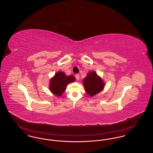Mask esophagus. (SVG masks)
Segmentation results:
<instances>
[{
    "label": "esophagus",
    "mask_w": 153,
    "mask_h": 153,
    "mask_svg": "<svg viewBox=\"0 0 153 153\" xmlns=\"http://www.w3.org/2000/svg\"><path fill=\"white\" fill-rule=\"evenodd\" d=\"M75 77H76L77 80H79V79H80V75H79V74H76L75 75Z\"/></svg>",
    "instance_id": "34e87169"
}]
</instances>
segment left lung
Instances as JSON below:
<instances>
[{"label": "left lung", "instance_id": "left-lung-1", "mask_svg": "<svg viewBox=\"0 0 153 153\" xmlns=\"http://www.w3.org/2000/svg\"><path fill=\"white\" fill-rule=\"evenodd\" d=\"M83 85L88 95L94 96L100 92L105 87V82L95 71L88 73L82 81Z\"/></svg>", "mask_w": 153, "mask_h": 153}]
</instances>
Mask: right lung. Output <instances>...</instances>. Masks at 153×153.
I'll list each match as a JSON object with an SVG mask.
<instances>
[{"label":"right lung","instance_id":"add662e5","mask_svg":"<svg viewBox=\"0 0 153 153\" xmlns=\"http://www.w3.org/2000/svg\"><path fill=\"white\" fill-rule=\"evenodd\" d=\"M75 81L73 75L66 76L63 72H58L51 78L49 82V90L53 95L61 96L65 91L68 84Z\"/></svg>","mask_w":153,"mask_h":153}]
</instances>
